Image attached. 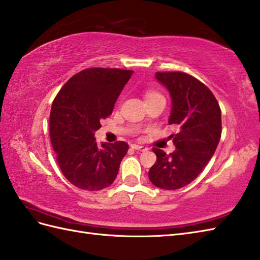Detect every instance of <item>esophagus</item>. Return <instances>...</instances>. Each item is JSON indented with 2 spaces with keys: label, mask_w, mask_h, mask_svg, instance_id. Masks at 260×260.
Here are the masks:
<instances>
[{
  "label": "esophagus",
  "mask_w": 260,
  "mask_h": 260,
  "mask_svg": "<svg viewBox=\"0 0 260 260\" xmlns=\"http://www.w3.org/2000/svg\"><path fill=\"white\" fill-rule=\"evenodd\" d=\"M132 148L135 149V150H138V151H147V150H148V148L145 147V146L136 145V144H133V145H132Z\"/></svg>",
  "instance_id": "1"
}]
</instances>
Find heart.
Here are the masks:
<instances>
[{
  "mask_svg": "<svg viewBox=\"0 0 260 260\" xmlns=\"http://www.w3.org/2000/svg\"><path fill=\"white\" fill-rule=\"evenodd\" d=\"M156 95H160V94H158V93L155 92V91H147V92H146V99L156 96Z\"/></svg>",
  "mask_w": 260,
  "mask_h": 260,
  "instance_id": "heart-1",
  "label": "heart"
}]
</instances>
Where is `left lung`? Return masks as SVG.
Masks as SVG:
<instances>
[{
	"mask_svg": "<svg viewBox=\"0 0 260 260\" xmlns=\"http://www.w3.org/2000/svg\"><path fill=\"white\" fill-rule=\"evenodd\" d=\"M155 78L169 91V125L179 132L170 138L176 150L167 155L154 148L157 161L148 172L151 183L164 190L185 187L214 155L221 138V109L208 86L184 72H156Z\"/></svg>",
	"mask_w": 260,
	"mask_h": 260,
	"instance_id": "1",
	"label": "left lung"
}]
</instances>
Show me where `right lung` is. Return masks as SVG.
<instances>
[{"instance_id":"1","label":"right lung","mask_w":260,"mask_h":260,"mask_svg":"<svg viewBox=\"0 0 260 260\" xmlns=\"http://www.w3.org/2000/svg\"><path fill=\"white\" fill-rule=\"evenodd\" d=\"M132 70L89 68L71 77L52 102L49 132L57 161L75 187L86 191L108 188L127 154L125 142L95 141L102 119L112 114Z\"/></svg>"}]
</instances>
